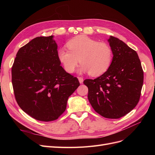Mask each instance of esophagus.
<instances>
[{
  "label": "esophagus",
  "instance_id": "obj_1",
  "mask_svg": "<svg viewBox=\"0 0 155 155\" xmlns=\"http://www.w3.org/2000/svg\"><path fill=\"white\" fill-rule=\"evenodd\" d=\"M78 79H79V81L80 83H83V78L81 77H78Z\"/></svg>",
  "mask_w": 155,
  "mask_h": 155
}]
</instances>
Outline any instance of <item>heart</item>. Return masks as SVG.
Instances as JSON below:
<instances>
[{
    "mask_svg": "<svg viewBox=\"0 0 155 155\" xmlns=\"http://www.w3.org/2000/svg\"><path fill=\"white\" fill-rule=\"evenodd\" d=\"M67 50H58V57L68 73H73L79 63L80 72H88L91 76H99L109 69L112 60V50L109 44L98 42L81 35L68 41Z\"/></svg>",
    "mask_w": 155,
    "mask_h": 155,
    "instance_id": "1",
    "label": "heart"
}]
</instances>
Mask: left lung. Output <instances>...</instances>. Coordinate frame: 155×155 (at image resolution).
I'll use <instances>...</instances> for the list:
<instances>
[{"label":"left lung","mask_w":155,"mask_h":155,"mask_svg":"<svg viewBox=\"0 0 155 155\" xmlns=\"http://www.w3.org/2000/svg\"><path fill=\"white\" fill-rule=\"evenodd\" d=\"M112 50L110 66L101 76L83 81L93 109L107 118L118 119L137 106L143 83L138 54L113 36L108 39Z\"/></svg>","instance_id":"1"}]
</instances>
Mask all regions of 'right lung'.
<instances>
[{
	"mask_svg": "<svg viewBox=\"0 0 155 155\" xmlns=\"http://www.w3.org/2000/svg\"><path fill=\"white\" fill-rule=\"evenodd\" d=\"M53 35L37 37L23 46L12 68L14 95L21 109L37 120H57L79 86L61 66Z\"/></svg>",
	"mask_w": 155,
	"mask_h": 155,
	"instance_id": "add662e5",
	"label": "right lung"
}]
</instances>
